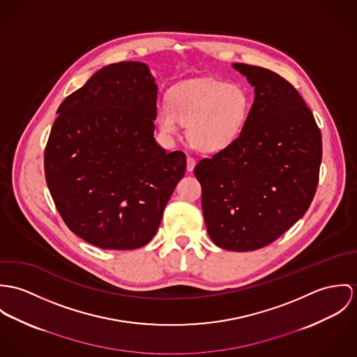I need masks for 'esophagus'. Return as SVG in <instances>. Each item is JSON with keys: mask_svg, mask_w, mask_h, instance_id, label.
I'll return each mask as SVG.
<instances>
[{"mask_svg": "<svg viewBox=\"0 0 357 357\" xmlns=\"http://www.w3.org/2000/svg\"><path fill=\"white\" fill-rule=\"evenodd\" d=\"M195 167H196V160L189 156V158H188V171H193Z\"/></svg>", "mask_w": 357, "mask_h": 357, "instance_id": "34e87169", "label": "esophagus"}]
</instances>
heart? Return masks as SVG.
<instances>
[{
    "mask_svg": "<svg viewBox=\"0 0 357 357\" xmlns=\"http://www.w3.org/2000/svg\"><path fill=\"white\" fill-rule=\"evenodd\" d=\"M249 112L248 93L238 84L216 79L185 82L169 91V104L159 102L156 121L165 137L189 126L190 144L202 152L229 146L242 131Z\"/></svg>",
    "mask_w": 357,
    "mask_h": 357,
    "instance_id": "b5f03b06",
    "label": "heart"
}]
</instances>
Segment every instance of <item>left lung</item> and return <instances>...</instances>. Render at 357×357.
<instances>
[{
    "label": "left lung",
    "mask_w": 357,
    "mask_h": 357,
    "mask_svg": "<svg viewBox=\"0 0 357 357\" xmlns=\"http://www.w3.org/2000/svg\"><path fill=\"white\" fill-rule=\"evenodd\" d=\"M233 67L255 87V101L237 138L198 161L195 175L211 239L226 250L248 252L274 242L310 208L321 134L291 83L261 67Z\"/></svg>",
    "instance_id": "8db88e82"
}]
</instances>
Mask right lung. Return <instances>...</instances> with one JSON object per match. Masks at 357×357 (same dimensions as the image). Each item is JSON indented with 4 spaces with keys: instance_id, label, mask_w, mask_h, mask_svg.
Wrapping results in <instances>:
<instances>
[{
    "instance_id": "add662e5",
    "label": "right lung",
    "mask_w": 357,
    "mask_h": 357,
    "mask_svg": "<svg viewBox=\"0 0 357 357\" xmlns=\"http://www.w3.org/2000/svg\"><path fill=\"white\" fill-rule=\"evenodd\" d=\"M156 100L148 66L121 61L97 71L57 109L46 183L68 229L101 249L146 245L185 175V153H167L153 138Z\"/></svg>"
}]
</instances>
